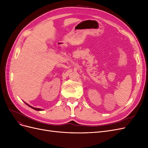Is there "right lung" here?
<instances>
[{"mask_svg":"<svg viewBox=\"0 0 148 148\" xmlns=\"http://www.w3.org/2000/svg\"><path fill=\"white\" fill-rule=\"evenodd\" d=\"M29 107H30L31 108H32V109H34V110H41V109H38V108H34V107H32V106H29V105H28V104H27Z\"/></svg>","mask_w":148,"mask_h":148,"instance_id":"add662e5","label":"right lung"}]
</instances>
